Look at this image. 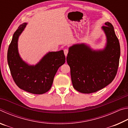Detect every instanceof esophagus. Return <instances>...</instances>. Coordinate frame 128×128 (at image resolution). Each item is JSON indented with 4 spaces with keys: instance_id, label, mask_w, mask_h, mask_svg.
I'll list each match as a JSON object with an SVG mask.
<instances>
[{
    "instance_id": "obj_1",
    "label": "esophagus",
    "mask_w": 128,
    "mask_h": 128,
    "mask_svg": "<svg viewBox=\"0 0 128 128\" xmlns=\"http://www.w3.org/2000/svg\"><path fill=\"white\" fill-rule=\"evenodd\" d=\"M64 52L65 55H66V56L67 54H68V49H64Z\"/></svg>"
}]
</instances>
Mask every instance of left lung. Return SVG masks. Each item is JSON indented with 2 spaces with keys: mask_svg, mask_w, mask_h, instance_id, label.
Returning <instances> with one entry per match:
<instances>
[{
  "mask_svg": "<svg viewBox=\"0 0 128 128\" xmlns=\"http://www.w3.org/2000/svg\"><path fill=\"white\" fill-rule=\"evenodd\" d=\"M102 29L107 36V45L102 51H92L84 44L70 47L66 57L70 68L73 86L85 94L96 92L114 80L120 56V43L113 25L106 22Z\"/></svg>",
  "mask_w": 128,
  "mask_h": 128,
  "instance_id": "8db88e82",
  "label": "left lung"
}]
</instances>
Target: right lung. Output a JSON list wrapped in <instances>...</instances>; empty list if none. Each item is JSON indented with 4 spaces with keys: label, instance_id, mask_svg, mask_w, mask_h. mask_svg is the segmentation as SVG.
I'll use <instances>...</instances> for the list:
<instances>
[{
    "label": "right lung",
    "instance_id": "1",
    "mask_svg": "<svg viewBox=\"0 0 128 128\" xmlns=\"http://www.w3.org/2000/svg\"><path fill=\"white\" fill-rule=\"evenodd\" d=\"M26 24H21L13 36L8 50L7 60L10 72L19 88L34 94H42L50 89L59 67L66 62L64 52H50L35 66H30L21 59L17 41Z\"/></svg>",
    "mask_w": 128,
    "mask_h": 128
}]
</instances>
